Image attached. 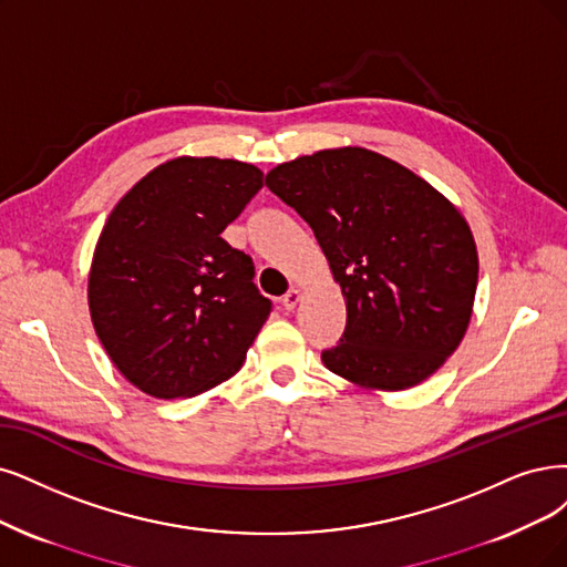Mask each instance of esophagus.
<instances>
[{
	"label": "esophagus",
	"mask_w": 567,
	"mask_h": 567,
	"mask_svg": "<svg viewBox=\"0 0 567 567\" xmlns=\"http://www.w3.org/2000/svg\"><path fill=\"white\" fill-rule=\"evenodd\" d=\"M299 301H301V289L291 287V289L287 291V295L282 297V308H285V310H295Z\"/></svg>",
	"instance_id": "34e87169"
}]
</instances>
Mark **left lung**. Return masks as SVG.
I'll list each match as a JSON object with an SVG mask.
<instances>
[{"label": "left lung", "mask_w": 567, "mask_h": 567, "mask_svg": "<svg viewBox=\"0 0 567 567\" xmlns=\"http://www.w3.org/2000/svg\"><path fill=\"white\" fill-rule=\"evenodd\" d=\"M266 186L316 234L346 297L322 362L379 390L413 388L463 341L478 282L465 217L425 179L362 146L282 163Z\"/></svg>", "instance_id": "1"}]
</instances>
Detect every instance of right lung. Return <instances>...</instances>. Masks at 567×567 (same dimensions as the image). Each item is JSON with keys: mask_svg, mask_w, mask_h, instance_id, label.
Instances as JSON below:
<instances>
[{"mask_svg": "<svg viewBox=\"0 0 567 567\" xmlns=\"http://www.w3.org/2000/svg\"><path fill=\"white\" fill-rule=\"evenodd\" d=\"M259 167L182 156L142 177L104 224L91 320L114 367L158 400L234 375L270 316L255 264L221 234L259 194Z\"/></svg>", "mask_w": 567, "mask_h": 567, "instance_id": "add662e5", "label": "right lung"}]
</instances>
